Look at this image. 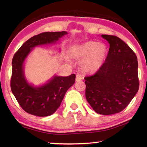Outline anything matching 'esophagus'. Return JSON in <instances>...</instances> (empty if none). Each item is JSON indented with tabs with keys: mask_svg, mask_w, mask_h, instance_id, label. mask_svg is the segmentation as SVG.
<instances>
[{
	"mask_svg": "<svg viewBox=\"0 0 147 147\" xmlns=\"http://www.w3.org/2000/svg\"><path fill=\"white\" fill-rule=\"evenodd\" d=\"M82 80V76L80 75V74H76V82H79V81Z\"/></svg>",
	"mask_w": 147,
	"mask_h": 147,
	"instance_id": "obj_1",
	"label": "esophagus"
}]
</instances>
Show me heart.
<instances>
[{"label":"heart","instance_id":"heart-1","mask_svg":"<svg viewBox=\"0 0 147 147\" xmlns=\"http://www.w3.org/2000/svg\"><path fill=\"white\" fill-rule=\"evenodd\" d=\"M73 56L78 59H82L81 66L86 73H93L102 65L107 56V48L103 43L88 41L76 47Z\"/></svg>","mask_w":147,"mask_h":147}]
</instances>
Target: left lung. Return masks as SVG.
<instances>
[{
    "label": "left lung",
    "instance_id": "1",
    "mask_svg": "<svg viewBox=\"0 0 147 147\" xmlns=\"http://www.w3.org/2000/svg\"><path fill=\"white\" fill-rule=\"evenodd\" d=\"M102 37L109 44L106 60L84 79L89 104L96 113L108 115L123 111L138 91V62L134 52L118 37Z\"/></svg>",
    "mask_w": 147,
    "mask_h": 147
}]
</instances>
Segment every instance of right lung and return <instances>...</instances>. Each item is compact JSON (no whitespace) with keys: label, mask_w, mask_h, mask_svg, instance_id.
Here are the masks:
<instances>
[{"label":"right lung","mask_w":147,"mask_h":147,"mask_svg":"<svg viewBox=\"0 0 147 147\" xmlns=\"http://www.w3.org/2000/svg\"><path fill=\"white\" fill-rule=\"evenodd\" d=\"M65 31L43 32L24 43L14 54L12 59L10 81L11 91L19 105L26 112L38 117H46L57 110L69 88L74 84L76 75L63 77L54 76L47 84L34 87L28 84L24 75L23 63L34 47L55 43Z\"/></svg>","instance_id":"1"}]
</instances>
